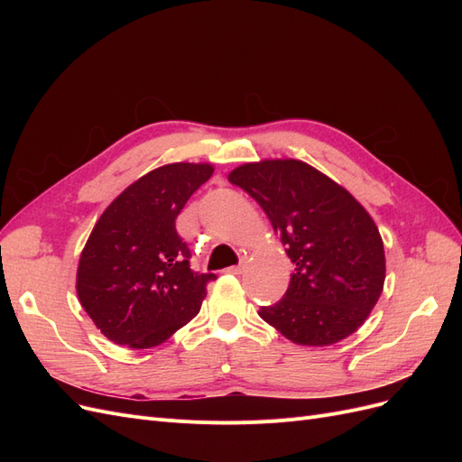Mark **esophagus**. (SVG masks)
Masks as SVG:
<instances>
[{
    "instance_id": "1",
    "label": "esophagus",
    "mask_w": 462,
    "mask_h": 462,
    "mask_svg": "<svg viewBox=\"0 0 462 462\" xmlns=\"http://www.w3.org/2000/svg\"><path fill=\"white\" fill-rule=\"evenodd\" d=\"M245 268H246V265H245V262H243V263H239V265H233V268H229V273H235V275H241V273L245 272Z\"/></svg>"
}]
</instances>
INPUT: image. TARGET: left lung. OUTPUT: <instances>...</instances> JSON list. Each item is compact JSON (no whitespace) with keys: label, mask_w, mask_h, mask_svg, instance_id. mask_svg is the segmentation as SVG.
I'll return each mask as SVG.
<instances>
[{"label":"left lung","mask_w":462,"mask_h":462,"mask_svg":"<svg viewBox=\"0 0 462 462\" xmlns=\"http://www.w3.org/2000/svg\"><path fill=\"white\" fill-rule=\"evenodd\" d=\"M241 187L268 216L295 263L283 299L260 318L297 345L328 346L355 333L385 282L382 235L351 192L300 160L235 167Z\"/></svg>","instance_id":"obj_1"}]
</instances>
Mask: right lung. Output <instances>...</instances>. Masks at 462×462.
<instances>
[{"label": "right lung", "instance_id": "1", "mask_svg": "<svg viewBox=\"0 0 462 462\" xmlns=\"http://www.w3.org/2000/svg\"><path fill=\"white\" fill-rule=\"evenodd\" d=\"M212 163L158 167L111 202L82 248L77 295L94 326L129 348L162 345L200 312L214 273H194L175 219Z\"/></svg>", "mask_w": 462, "mask_h": 462}]
</instances>
